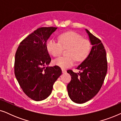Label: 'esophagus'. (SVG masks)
<instances>
[{"instance_id": "1", "label": "esophagus", "mask_w": 121, "mask_h": 121, "mask_svg": "<svg viewBox=\"0 0 121 121\" xmlns=\"http://www.w3.org/2000/svg\"><path fill=\"white\" fill-rule=\"evenodd\" d=\"M62 70V73H67V70H66V69L63 68Z\"/></svg>"}]
</instances>
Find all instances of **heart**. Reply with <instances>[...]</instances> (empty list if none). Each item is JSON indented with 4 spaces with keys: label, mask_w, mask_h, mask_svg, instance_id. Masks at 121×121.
<instances>
[{
    "label": "heart",
    "mask_w": 121,
    "mask_h": 121,
    "mask_svg": "<svg viewBox=\"0 0 121 121\" xmlns=\"http://www.w3.org/2000/svg\"><path fill=\"white\" fill-rule=\"evenodd\" d=\"M58 41L51 39L46 43L47 49L53 57L61 55L63 48H67L68 56L60 57L54 60V64L62 68H67L74 64L76 59L84 60L90 51V41L82 38L78 33L73 31L63 32L58 36Z\"/></svg>",
    "instance_id": "b5f03b06"
}]
</instances>
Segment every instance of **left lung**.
Listing matches in <instances>:
<instances>
[{
  "label": "left lung",
  "mask_w": 121,
  "mask_h": 121,
  "mask_svg": "<svg viewBox=\"0 0 121 121\" xmlns=\"http://www.w3.org/2000/svg\"><path fill=\"white\" fill-rule=\"evenodd\" d=\"M85 30L92 45L91 50L86 58L76 68L82 72L75 73L72 70H67L72 78L67 85L68 95L73 101L77 104L85 103L98 93L107 71L104 46L100 39Z\"/></svg>",
  "instance_id": "obj_1"
}]
</instances>
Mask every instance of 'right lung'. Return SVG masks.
Here are the masks:
<instances>
[{
	"instance_id": "right-lung-1",
	"label": "right lung",
	"mask_w": 121,
	"mask_h": 121,
	"mask_svg": "<svg viewBox=\"0 0 121 121\" xmlns=\"http://www.w3.org/2000/svg\"><path fill=\"white\" fill-rule=\"evenodd\" d=\"M57 29L42 27L36 30L21 41L15 53L16 78L24 93L36 101L50 95L54 82L62 73L57 65L44 67L51 61L46 42Z\"/></svg>"
}]
</instances>
